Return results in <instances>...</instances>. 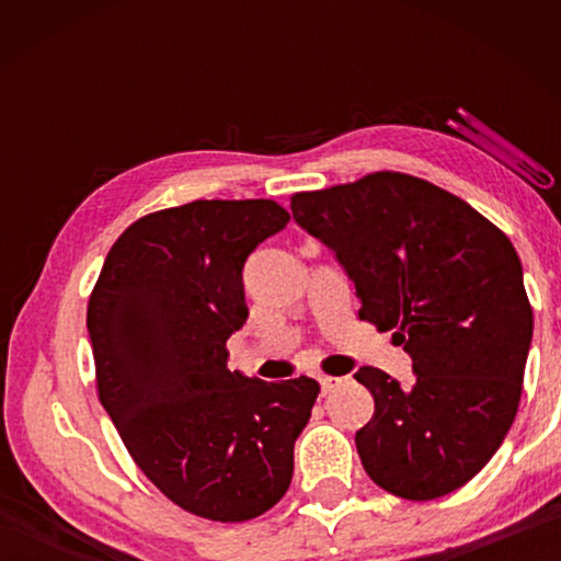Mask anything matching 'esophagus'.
<instances>
[{
  "label": "esophagus",
  "instance_id": "esophagus-1",
  "mask_svg": "<svg viewBox=\"0 0 561 561\" xmlns=\"http://www.w3.org/2000/svg\"><path fill=\"white\" fill-rule=\"evenodd\" d=\"M341 381H344V378H336V376H321V378H319V383H321V396H329L331 391H334V388H339V386H341Z\"/></svg>",
  "mask_w": 561,
  "mask_h": 561
}]
</instances>
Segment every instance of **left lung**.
Returning a JSON list of instances; mask_svg holds the SVG:
<instances>
[{
	"label": "left lung",
	"mask_w": 561,
	"mask_h": 561,
	"mask_svg": "<svg viewBox=\"0 0 561 561\" xmlns=\"http://www.w3.org/2000/svg\"><path fill=\"white\" fill-rule=\"evenodd\" d=\"M291 215L354 279L358 317L413 358L411 388L371 366L354 376L376 403L356 431L364 470L396 497L450 495L485 468L519 408L535 319L510 237L396 170L294 193Z\"/></svg>",
	"instance_id": "8db88e82"
}]
</instances>
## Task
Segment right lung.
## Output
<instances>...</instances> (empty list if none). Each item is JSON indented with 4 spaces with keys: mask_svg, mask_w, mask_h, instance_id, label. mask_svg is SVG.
Returning a JSON list of instances; mask_svg holds the SVG:
<instances>
[{
    "mask_svg": "<svg viewBox=\"0 0 561 561\" xmlns=\"http://www.w3.org/2000/svg\"><path fill=\"white\" fill-rule=\"evenodd\" d=\"M287 222L274 201L150 213L113 242L89 297L99 401L133 462L190 515L260 517L291 482L319 383L227 368V339L250 314L244 260Z\"/></svg>",
    "mask_w": 561,
    "mask_h": 561,
    "instance_id": "1",
    "label": "right lung"
}]
</instances>
